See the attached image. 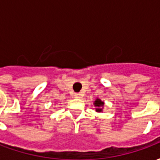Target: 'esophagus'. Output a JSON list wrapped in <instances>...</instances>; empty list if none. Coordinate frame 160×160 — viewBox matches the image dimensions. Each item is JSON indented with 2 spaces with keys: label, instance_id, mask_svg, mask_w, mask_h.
Returning <instances> with one entry per match:
<instances>
[{
  "label": "esophagus",
  "instance_id": "34e87169",
  "mask_svg": "<svg viewBox=\"0 0 160 160\" xmlns=\"http://www.w3.org/2000/svg\"><path fill=\"white\" fill-rule=\"evenodd\" d=\"M73 97L75 98H80L81 97V94H80V93H74Z\"/></svg>",
  "mask_w": 160,
  "mask_h": 160
}]
</instances>
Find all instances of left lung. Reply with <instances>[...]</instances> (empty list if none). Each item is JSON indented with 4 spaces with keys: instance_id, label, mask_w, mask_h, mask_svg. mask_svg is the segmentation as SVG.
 <instances>
[{
    "instance_id": "left-lung-1",
    "label": "left lung",
    "mask_w": 160,
    "mask_h": 160,
    "mask_svg": "<svg viewBox=\"0 0 160 160\" xmlns=\"http://www.w3.org/2000/svg\"><path fill=\"white\" fill-rule=\"evenodd\" d=\"M94 106H95V110L97 112H103V109H104V102L101 100L100 98H97L95 101L93 102Z\"/></svg>"
}]
</instances>
